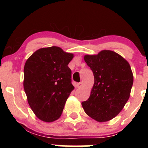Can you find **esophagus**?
Wrapping results in <instances>:
<instances>
[{
	"mask_svg": "<svg viewBox=\"0 0 148 148\" xmlns=\"http://www.w3.org/2000/svg\"><path fill=\"white\" fill-rule=\"evenodd\" d=\"M82 86H83L82 82H79L78 83V84H76V88H81Z\"/></svg>",
	"mask_w": 148,
	"mask_h": 148,
	"instance_id": "1",
	"label": "esophagus"
}]
</instances>
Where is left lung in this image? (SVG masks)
Instances as JSON below:
<instances>
[{"mask_svg": "<svg viewBox=\"0 0 148 148\" xmlns=\"http://www.w3.org/2000/svg\"><path fill=\"white\" fill-rule=\"evenodd\" d=\"M95 82L90 96L81 103L85 112L97 122L111 120L119 114L130 96L134 82L129 62L120 55L103 50L97 55H86Z\"/></svg>", "mask_w": 148, "mask_h": 148, "instance_id": "left-lung-1", "label": "left lung"}]
</instances>
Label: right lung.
Returning a JSON list of instances; mask_svg holds the SVG:
<instances>
[{
	"label": "right lung",
	"mask_w": 148,
	"mask_h": 148,
	"mask_svg": "<svg viewBox=\"0 0 148 148\" xmlns=\"http://www.w3.org/2000/svg\"><path fill=\"white\" fill-rule=\"evenodd\" d=\"M73 57L60 47H51L37 50L25 62L23 88L32 111L42 121L60 118L74 90L68 67Z\"/></svg>",
	"instance_id": "right-lung-1"
}]
</instances>
